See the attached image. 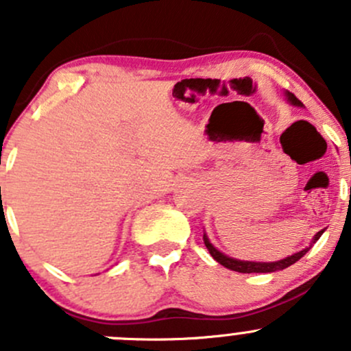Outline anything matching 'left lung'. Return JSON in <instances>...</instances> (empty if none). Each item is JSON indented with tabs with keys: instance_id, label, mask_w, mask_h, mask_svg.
Masks as SVG:
<instances>
[{
	"instance_id": "obj_1",
	"label": "left lung",
	"mask_w": 351,
	"mask_h": 351,
	"mask_svg": "<svg viewBox=\"0 0 351 351\" xmlns=\"http://www.w3.org/2000/svg\"><path fill=\"white\" fill-rule=\"evenodd\" d=\"M285 97H287V100H289V104L295 105V107H302V104H300V101L297 100L292 93H289V91H287ZM323 232L324 231L317 232V234L314 236L313 243H316L317 239L321 238V234H323ZM204 243H205V246H207L208 253L212 254V258H214L217 263H221L222 267L229 268V270L239 271V274H271V271L284 270V268L290 267V265H293L295 261H299L300 258H302L304 254L311 250V246H313V243H311L309 247H306V250H302V251H297V253H293L292 256H287V258H284V260L268 261V263H265V261H241V260H236V258H229L228 254L221 253L217 247H214V244L208 241V238L205 234H204Z\"/></svg>"
}]
</instances>
